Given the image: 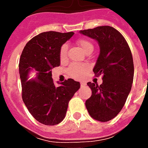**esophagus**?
<instances>
[{
    "label": "esophagus",
    "mask_w": 148,
    "mask_h": 148,
    "mask_svg": "<svg viewBox=\"0 0 148 148\" xmlns=\"http://www.w3.org/2000/svg\"><path fill=\"white\" fill-rule=\"evenodd\" d=\"M81 86H86V83L85 82H81Z\"/></svg>",
    "instance_id": "esophagus-1"
}]
</instances>
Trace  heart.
<instances>
[{
    "label": "heart",
    "mask_w": 148,
    "mask_h": 148,
    "mask_svg": "<svg viewBox=\"0 0 148 148\" xmlns=\"http://www.w3.org/2000/svg\"><path fill=\"white\" fill-rule=\"evenodd\" d=\"M77 45L80 47L82 51L86 54L89 52H92L93 50V45L90 40L87 39H80L77 40ZM66 51H67V46L64 44L62 46L61 50H60V58L61 59H64L66 56ZM88 66L84 64H72L68 68V73L71 77L74 78H79L83 76L84 74L86 73L88 71Z\"/></svg>",
    "instance_id": "b5f03b06"
}]
</instances>
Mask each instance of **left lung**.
Returning <instances> with one entry per match:
<instances>
[{"label": "left lung", "instance_id": "obj_1", "mask_svg": "<svg viewBox=\"0 0 148 148\" xmlns=\"http://www.w3.org/2000/svg\"><path fill=\"white\" fill-rule=\"evenodd\" d=\"M95 39L100 54L93 67L95 76L102 75V84L88 82L92 95L86 101L90 116L106 122L117 116L130 93L134 77L132 52L124 36L110 26L80 31Z\"/></svg>", "mask_w": 148, "mask_h": 148}]
</instances>
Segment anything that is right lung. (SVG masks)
I'll use <instances>...</instances> for the list:
<instances>
[{
    "instance_id": "right-lung-1",
    "label": "right lung",
    "mask_w": 148,
    "mask_h": 148,
    "mask_svg": "<svg viewBox=\"0 0 148 148\" xmlns=\"http://www.w3.org/2000/svg\"><path fill=\"white\" fill-rule=\"evenodd\" d=\"M74 34L42 32L27 42L21 54L19 73L23 101L41 124L55 125L63 121L68 103L80 88L72 78L58 87L52 79L51 70L60 65L61 47Z\"/></svg>"
}]
</instances>
